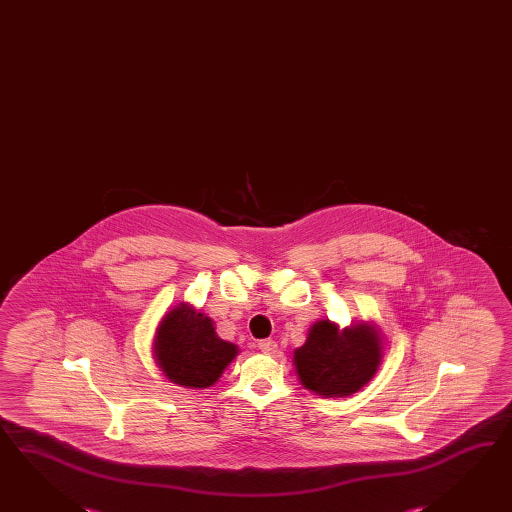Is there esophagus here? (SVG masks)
I'll return each instance as SVG.
<instances>
[{
    "label": "esophagus",
    "mask_w": 512,
    "mask_h": 512,
    "mask_svg": "<svg viewBox=\"0 0 512 512\" xmlns=\"http://www.w3.org/2000/svg\"><path fill=\"white\" fill-rule=\"evenodd\" d=\"M259 350H261L262 354H275L277 352V343L272 341V339H264V341H259Z\"/></svg>",
    "instance_id": "obj_1"
}]
</instances>
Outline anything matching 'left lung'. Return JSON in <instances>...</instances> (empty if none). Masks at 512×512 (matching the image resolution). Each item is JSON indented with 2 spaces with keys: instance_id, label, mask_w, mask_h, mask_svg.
I'll return each instance as SVG.
<instances>
[{
  "instance_id": "8db88e82",
  "label": "left lung",
  "mask_w": 512,
  "mask_h": 512,
  "mask_svg": "<svg viewBox=\"0 0 512 512\" xmlns=\"http://www.w3.org/2000/svg\"><path fill=\"white\" fill-rule=\"evenodd\" d=\"M383 361V337L376 324H350L339 330L323 319L308 330L306 343L293 352L301 385L324 397L352 396L376 376Z\"/></svg>"
}]
</instances>
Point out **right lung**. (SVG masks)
I'll use <instances>...</instances> for the list:
<instances>
[{"mask_svg":"<svg viewBox=\"0 0 512 512\" xmlns=\"http://www.w3.org/2000/svg\"><path fill=\"white\" fill-rule=\"evenodd\" d=\"M239 354L233 343L222 341L208 315L180 303L158 324L153 355L162 374L175 385L209 388L219 381Z\"/></svg>","mask_w":512,"mask_h":512,"instance_id":"right-lung-1","label":"right lung"}]
</instances>
